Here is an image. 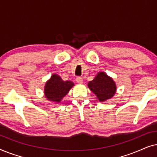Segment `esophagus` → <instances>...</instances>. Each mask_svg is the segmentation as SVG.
Wrapping results in <instances>:
<instances>
[{"mask_svg":"<svg viewBox=\"0 0 157 157\" xmlns=\"http://www.w3.org/2000/svg\"><path fill=\"white\" fill-rule=\"evenodd\" d=\"M76 82L78 83H83V78L81 77H77L76 78Z\"/></svg>","mask_w":157,"mask_h":157,"instance_id":"obj_1","label":"esophagus"}]
</instances>
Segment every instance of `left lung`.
<instances>
[{"label":"left lung","mask_w":157,"mask_h":157,"mask_svg":"<svg viewBox=\"0 0 157 157\" xmlns=\"http://www.w3.org/2000/svg\"><path fill=\"white\" fill-rule=\"evenodd\" d=\"M88 86L97 96L99 101L110 99L117 91L114 81L104 72H98L94 80L89 81Z\"/></svg>","instance_id":"obj_1"}]
</instances>
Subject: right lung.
<instances>
[{
	"instance_id": "obj_1",
	"label": "right lung",
	"mask_w": 157,
	"mask_h": 157,
	"mask_svg": "<svg viewBox=\"0 0 157 157\" xmlns=\"http://www.w3.org/2000/svg\"><path fill=\"white\" fill-rule=\"evenodd\" d=\"M74 86L72 81H63L59 75L54 74L45 85V96L49 101L60 103Z\"/></svg>"
}]
</instances>
